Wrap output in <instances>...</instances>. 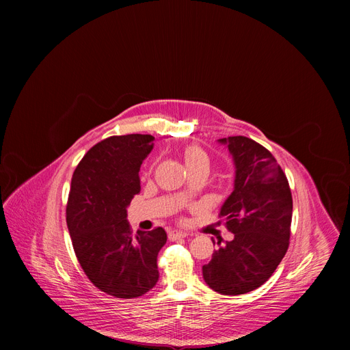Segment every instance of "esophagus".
<instances>
[{"mask_svg":"<svg viewBox=\"0 0 350 350\" xmlns=\"http://www.w3.org/2000/svg\"><path fill=\"white\" fill-rule=\"evenodd\" d=\"M189 234L185 231H178V230H173L169 232V240L170 241H177L181 240V238H186Z\"/></svg>","mask_w":350,"mask_h":350,"instance_id":"obj_1","label":"esophagus"}]
</instances>
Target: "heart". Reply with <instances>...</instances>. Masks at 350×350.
<instances>
[{
  "instance_id": "obj_1",
  "label": "heart",
  "mask_w": 350,
  "mask_h": 350,
  "mask_svg": "<svg viewBox=\"0 0 350 350\" xmlns=\"http://www.w3.org/2000/svg\"><path fill=\"white\" fill-rule=\"evenodd\" d=\"M183 157H185V161L187 164V167L190 172H197V170H204L208 173L210 170V156L207 152L197 144H189L183 149Z\"/></svg>"
}]
</instances>
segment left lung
Masks as SVG:
<instances>
[{
	"label": "left lung",
	"mask_w": 350,
	"mask_h": 350,
	"mask_svg": "<svg viewBox=\"0 0 350 350\" xmlns=\"http://www.w3.org/2000/svg\"><path fill=\"white\" fill-rule=\"evenodd\" d=\"M219 142L228 146L237 169L234 191L219 211L234 240L217 241L203 277L221 295H241L265 284L286 254L292 194L281 165L262 144L245 136Z\"/></svg>",
	"instance_id": "obj_1"
}]
</instances>
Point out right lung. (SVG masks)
<instances>
[{"label":"right lung","instance_id":"add662e5","mask_svg":"<svg viewBox=\"0 0 350 350\" xmlns=\"http://www.w3.org/2000/svg\"><path fill=\"white\" fill-rule=\"evenodd\" d=\"M153 140L110 136L90 147L72 176L66 224L73 251L89 281L115 298L142 297L159 281L157 254L167 234L161 227L133 234L126 219Z\"/></svg>","mask_w":350,"mask_h":350}]
</instances>
